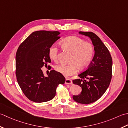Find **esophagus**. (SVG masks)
I'll use <instances>...</instances> for the list:
<instances>
[{
    "instance_id": "esophagus-1",
    "label": "esophagus",
    "mask_w": 128,
    "mask_h": 128,
    "mask_svg": "<svg viewBox=\"0 0 128 128\" xmlns=\"http://www.w3.org/2000/svg\"><path fill=\"white\" fill-rule=\"evenodd\" d=\"M65 83L67 84H72V81L71 79L67 78L66 79V80H65Z\"/></svg>"
}]
</instances>
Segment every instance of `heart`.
Masks as SVG:
<instances>
[{
    "label": "heart",
    "mask_w": 128,
    "mask_h": 128,
    "mask_svg": "<svg viewBox=\"0 0 128 128\" xmlns=\"http://www.w3.org/2000/svg\"><path fill=\"white\" fill-rule=\"evenodd\" d=\"M60 44L64 50L71 54L68 64H59L54 67L57 72L65 76L75 74L77 68L84 71L90 66L94 54V49L92 44L86 42L77 36H70L61 41ZM48 56L52 60H58V49L52 45L48 49Z\"/></svg>",
    "instance_id": "b5f03b06"
}]
</instances>
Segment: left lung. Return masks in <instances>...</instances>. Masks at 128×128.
Wrapping results in <instances>:
<instances>
[{
  "label": "left lung",
  "mask_w": 128,
  "mask_h": 128,
  "mask_svg": "<svg viewBox=\"0 0 128 128\" xmlns=\"http://www.w3.org/2000/svg\"><path fill=\"white\" fill-rule=\"evenodd\" d=\"M80 34L90 38L94 49V55L90 66L73 80L82 88L80 94L73 96L76 102L90 104L99 100L108 88L112 79V58L107 48L100 38L92 32L79 31Z\"/></svg>",
  "instance_id": "8db88e82"
}]
</instances>
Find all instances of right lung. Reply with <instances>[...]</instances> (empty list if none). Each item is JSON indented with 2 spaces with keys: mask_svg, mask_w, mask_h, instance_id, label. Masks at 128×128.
<instances>
[{
  "mask_svg": "<svg viewBox=\"0 0 128 128\" xmlns=\"http://www.w3.org/2000/svg\"><path fill=\"white\" fill-rule=\"evenodd\" d=\"M58 31H37L20 44L15 57L16 76L18 84L28 100L37 103L50 100L56 95L58 84L65 78L54 70L45 77L41 70L51 62L48 49L60 38Z\"/></svg>",
  "mask_w": 128,
  "mask_h": 128,
  "instance_id": "right-lung-1",
  "label": "right lung"
}]
</instances>
